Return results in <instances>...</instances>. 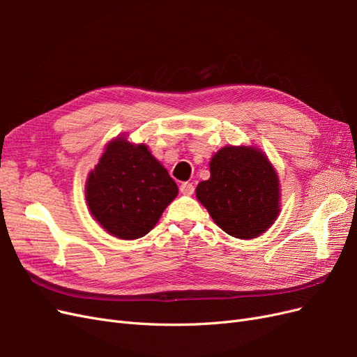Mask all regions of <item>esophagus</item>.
I'll list each match as a JSON object with an SVG mask.
<instances>
[{"label": "esophagus", "instance_id": "1", "mask_svg": "<svg viewBox=\"0 0 357 357\" xmlns=\"http://www.w3.org/2000/svg\"><path fill=\"white\" fill-rule=\"evenodd\" d=\"M180 192L183 193V195H192V193L195 192V186H193L189 181H185L180 185Z\"/></svg>", "mask_w": 357, "mask_h": 357}]
</instances>
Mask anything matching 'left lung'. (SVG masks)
<instances>
[{
	"label": "left lung",
	"instance_id": "obj_1",
	"mask_svg": "<svg viewBox=\"0 0 357 357\" xmlns=\"http://www.w3.org/2000/svg\"><path fill=\"white\" fill-rule=\"evenodd\" d=\"M210 172L197 186V198L222 231L250 240L274 223L280 213L278 177L262 152L223 147L213 156Z\"/></svg>",
	"mask_w": 357,
	"mask_h": 357
}]
</instances>
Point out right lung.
Wrapping results in <instances>:
<instances>
[{
  "label": "right lung",
  "mask_w": 357,
  "mask_h": 357,
  "mask_svg": "<svg viewBox=\"0 0 357 357\" xmlns=\"http://www.w3.org/2000/svg\"><path fill=\"white\" fill-rule=\"evenodd\" d=\"M178 188L144 144L125 138L107 144L86 183L88 207L102 228L122 240L144 236Z\"/></svg>",
  "instance_id": "obj_1"
}]
</instances>
